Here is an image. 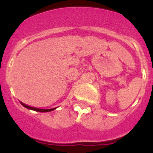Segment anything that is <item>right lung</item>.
<instances>
[{
  "mask_svg": "<svg viewBox=\"0 0 153 153\" xmlns=\"http://www.w3.org/2000/svg\"><path fill=\"white\" fill-rule=\"evenodd\" d=\"M21 103L22 104L24 107H26L27 109H32V110H34V111H37V112H42V113H44V112L53 111V110H54V109L56 108H56H53V109H39V108H35V107H32V106H27V105L23 103V102H21Z\"/></svg>",
  "mask_w": 153,
  "mask_h": 153,
  "instance_id": "1",
  "label": "right lung"
}]
</instances>
